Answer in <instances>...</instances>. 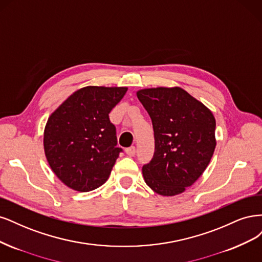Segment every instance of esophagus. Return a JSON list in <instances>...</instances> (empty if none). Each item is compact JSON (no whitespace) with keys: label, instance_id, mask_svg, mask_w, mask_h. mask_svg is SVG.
<instances>
[{"label":"esophagus","instance_id":"1","mask_svg":"<svg viewBox=\"0 0 262 262\" xmlns=\"http://www.w3.org/2000/svg\"><path fill=\"white\" fill-rule=\"evenodd\" d=\"M125 152H126V155L129 156V157H134L135 154H136V148H135L134 146H132L129 148H126Z\"/></svg>","mask_w":262,"mask_h":262}]
</instances>
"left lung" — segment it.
Listing matches in <instances>:
<instances>
[{
  "mask_svg": "<svg viewBox=\"0 0 262 262\" xmlns=\"http://www.w3.org/2000/svg\"><path fill=\"white\" fill-rule=\"evenodd\" d=\"M137 97L155 132V154L142 166L143 179L159 195H179L199 179L213 156L214 116L180 87L142 89Z\"/></svg>",
  "mask_w": 262,
  "mask_h": 262,
  "instance_id": "1",
  "label": "left lung"
}]
</instances>
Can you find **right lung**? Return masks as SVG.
<instances>
[{"instance_id":"1","label":"right lung","mask_w":262,"mask_h":262,"mask_svg":"<svg viewBox=\"0 0 262 262\" xmlns=\"http://www.w3.org/2000/svg\"><path fill=\"white\" fill-rule=\"evenodd\" d=\"M126 87L88 86L75 91L50 115L43 146L50 167L67 187L90 191L103 185L122 149L108 113Z\"/></svg>"}]
</instances>
